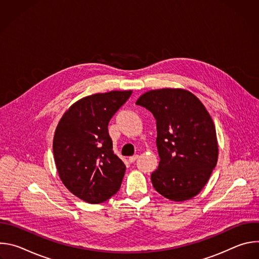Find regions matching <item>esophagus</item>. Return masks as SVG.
Returning <instances> with one entry per match:
<instances>
[{
    "label": "esophagus",
    "mask_w": 259,
    "mask_h": 259,
    "mask_svg": "<svg viewBox=\"0 0 259 259\" xmlns=\"http://www.w3.org/2000/svg\"><path fill=\"white\" fill-rule=\"evenodd\" d=\"M138 159V155H134V156H132V157H129V162L130 163H134L136 160Z\"/></svg>",
    "instance_id": "34e87169"
}]
</instances>
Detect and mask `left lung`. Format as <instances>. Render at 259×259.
<instances>
[{
	"mask_svg": "<svg viewBox=\"0 0 259 259\" xmlns=\"http://www.w3.org/2000/svg\"><path fill=\"white\" fill-rule=\"evenodd\" d=\"M136 104L157 121L160 162L151 177L155 190L175 202L194 198L218 159L216 130L206 107L192 92L179 88L147 91Z\"/></svg>",
	"mask_w": 259,
	"mask_h": 259,
	"instance_id": "1",
	"label": "left lung"
}]
</instances>
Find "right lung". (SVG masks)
<instances>
[{
  "label": "right lung",
  "mask_w": 259,
  "mask_h": 259,
  "mask_svg": "<svg viewBox=\"0 0 259 259\" xmlns=\"http://www.w3.org/2000/svg\"><path fill=\"white\" fill-rule=\"evenodd\" d=\"M132 91L86 96L61 117L53 138V155L65 188L81 200L98 204L120 190L126 166L113 152L108 122Z\"/></svg>",
  "instance_id": "1"
}]
</instances>
